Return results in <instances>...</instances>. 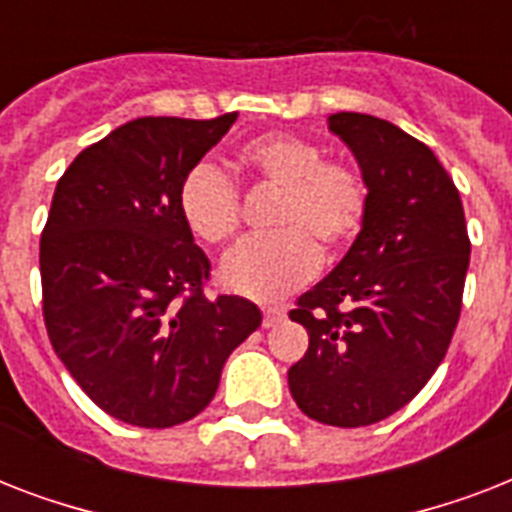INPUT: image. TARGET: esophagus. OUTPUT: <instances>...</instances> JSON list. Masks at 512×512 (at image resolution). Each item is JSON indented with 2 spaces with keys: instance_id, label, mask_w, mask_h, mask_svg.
I'll use <instances>...</instances> for the list:
<instances>
[{
  "instance_id": "34e87169",
  "label": "esophagus",
  "mask_w": 512,
  "mask_h": 512,
  "mask_svg": "<svg viewBox=\"0 0 512 512\" xmlns=\"http://www.w3.org/2000/svg\"><path fill=\"white\" fill-rule=\"evenodd\" d=\"M281 319H284V308H279V305H268V308H263V327H276Z\"/></svg>"
}]
</instances>
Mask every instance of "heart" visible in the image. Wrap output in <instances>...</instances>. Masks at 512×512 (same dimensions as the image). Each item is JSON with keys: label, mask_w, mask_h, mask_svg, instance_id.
Listing matches in <instances>:
<instances>
[{"label": "heart", "mask_w": 512, "mask_h": 512, "mask_svg": "<svg viewBox=\"0 0 512 512\" xmlns=\"http://www.w3.org/2000/svg\"><path fill=\"white\" fill-rule=\"evenodd\" d=\"M236 167L276 188L271 236L241 244L225 257L220 279L255 300H276L303 287L321 257L337 260L358 239L369 212V185L348 162L324 159L316 143L287 132H265L236 151ZM177 212L204 244L220 247L241 225L239 191L212 164H196L177 185Z\"/></svg>", "instance_id": "obj_1"}]
</instances>
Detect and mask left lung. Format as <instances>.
I'll return each mask as SVG.
<instances>
[{"mask_svg": "<svg viewBox=\"0 0 512 512\" xmlns=\"http://www.w3.org/2000/svg\"><path fill=\"white\" fill-rule=\"evenodd\" d=\"M329 130L356 156L369 212L340 265L289 311L311 337L289 393L311 420L361 428L409 404L444 361L470 239L460 191L425 143L350 111Z\"/></svg>", "mask_w": 512, "mask_h": 512, "instance_id": "obj_1", "label": "left lung"}]
</instances>
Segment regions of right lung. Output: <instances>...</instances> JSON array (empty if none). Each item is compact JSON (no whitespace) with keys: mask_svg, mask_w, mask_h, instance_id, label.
I'll list each match as a JSON object with an SVG mask.
<instances>
[{"mask_svg":"<svg viewBox=\"0 0 512 512\" xmlns=\"http://www.w3.org/2000/svg\"><path fill=\"white\" fill-rule=\"evenodd\" d=\"M143 116L76 156L39 241L52 348L106 414L172 428L215 398L225 358L263 321L255 303L207 295V255L177 212V185L231 130Z\"/></svg>","mask_w":512,"mask_h":512,"instance_id":"1","label":"right lung"}]
</instances>
